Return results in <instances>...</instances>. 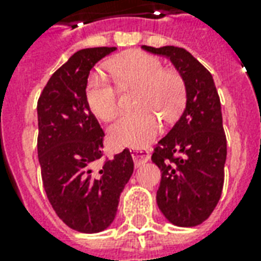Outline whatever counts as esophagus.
Listing matches in <instances>:
<instances>
[{"instance_id":"34e87169","label":"esophagus","mask_w":261,"mask_h":261,"mask_svg":"<svg viewBox=\"0 0 261 261\" xmlns=\"http://www.w3.org/2000/svg\"><path fill=\"white\" fill-rule=\"evenodd\" d=\"M131 157L134 160L135 165L138 167V165H142L146 161H149L150 159V153L147 149H141V147H134V149H131Z\"/></svg>"}]
</instances>
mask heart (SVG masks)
I'll use <instances>...</instances> for the list:
<instances>
[{
	"label": "heart",
	"instance_id": "heart-1",
	"mask_svg": "<svg viewBox=\"0 0 261 261\" xmlns=\"http://www.w3.org/2000/svg\"><path fill=\"white\" fill-rule=\"evenodd\" d=\"M110 70L122 89L139 88L135 106L141 111L122 115L111 124V142L119 147H143L159 134L160 120L172 122L186 101V83L177 71L164 70L163 62L153 55L135 51L110 63ZM118 89L101 73L89 77L85 88L88 107L101 120L118 114Z\"/></svg>",
	"mask_w": 261,
	"mask_h": 261
}]
</instances>
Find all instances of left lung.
I'll return each instance as SVG.
<instances>
[{"instance_id": "obj_1", "label": "left lung", "mask_w": 261, "mask_h": 261, "mask_svg": "<svg viewBox=\"0 0 261 261\" xmlns=\"http://www.w3.org/2000/svg\"><path fill=\"white\" fill-rule=\"evenodd\" d=\"M171 59L186 83V108L160 139L151 161L161 171L157 204L176 226L200 225L214 211L222 194L226 135L213 75L184 48L142 46Z\"/></svg>"}]
</instances>
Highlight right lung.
<instances>
[{"instance_id": "obj_1", "label": "right lung", "mask_w": 261, "mask_h": 261, "mask_svg": "<svg viewBox=\"0 0 261 261\" xmlns=\"http://www.w3.org/2000/svg\"><path fill=\"white\" fill-rule=\"evenodd\" d=\"M116 47L77 51L51 75L38 101V155L43 187L57 215L81 233L114 222L134 163L128 149L102 157L104 131L85 98L89 71Z\"/></svg>"}]
</instances>
